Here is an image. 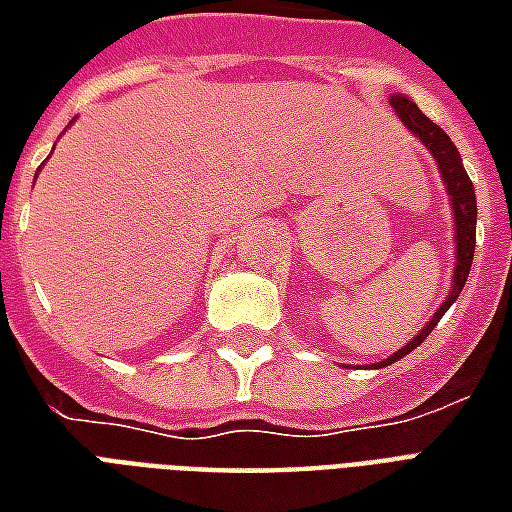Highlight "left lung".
Wrapping results in <instances>:
<instances>
[{"mask_svg":"<svg viewBox=\"0 0 512 512\" xmlns=\"http://www.w3.org/2000/svg\"><path fill=\"white\" fill-rule=\"evenodd\" d=\"M389 106L395 109V115L403 120V126L411 131L414 136H419V142L428 147L436 164H439L441 178H444V186H447V194L452 200V219H455V271H452V290L450 296L444 299L439 310L433 312V318L425 323V329H419V334L411 340L408 345H403L400 351L378 362V365L370 367H384V365H395L400 362L403 356L411 354L425 337H428L436 323L441 321V315L450 310L452 301L461 296L463 285H466V277H469V268H472L474 260V235H477V197H474V186L466 169H463L461 153L458 147L452 145L450 136L444 134L430 117H425L419 112V106L414 101H408L406 95H389Z\"/></svg>","mask_w":512,"mask_h":512,"instance_id":"8db88e82","label":"left lung"}]
</instances>
